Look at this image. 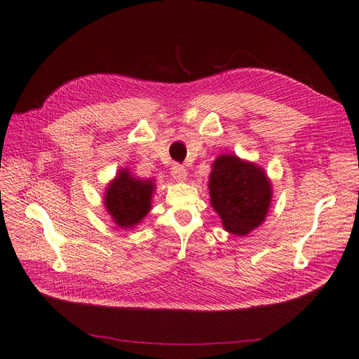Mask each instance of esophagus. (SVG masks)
Wrapping results in <instances>:
<instances>
[{"label":"esophagus","instance_id":"esophagus-1","mask_svg":"<svg viewBox=\"0 0 359 359\" xmlns=\"http://www.w3.org/2000/svg\"><path fill=\"white\" fill-rule=\"evenodd\" d=\"M170 175H172V178H174L175 181L184 182L185 180H187V170H185L180 165H175L174 168H172V170H170Z\"/></svg>","mask_w":359,"mask_h":359}]
</instances>
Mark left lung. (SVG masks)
<instances>
[{
    "instance_id": "left-lung-1",
    "label": "left lung",
    "mask_w": 359,
    "mask_h": 359,
    "mask_svg": "<svg viewBox=\"0 0 359 359\" xmlns=\"http://www.w3.org/2000/svg\"><path fill=\"white\" fill-rule=\"evenodd\" d=\"M208 189L222 227L238 236L263 224L273 196L264 169L236 154H221L214 160Z\"/></svg>"
}]
</instances>
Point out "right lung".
<instances>
[{
	"label": "right lung",
	"mask_w": 359,
	"mask_h": 359,
	"mask_svg": "<svg viewBox=\"0 0 359 359\" xmlns=\"http://www.w3.org/2000/svg\"><path fill=\"white\" fill-rule=\"evenodd\" d=\"M156 182L135 177L129 168L120 169L104 191V205L118 229H135L151 209Z\"/></svg>",
	"instance_id": "add662e5"
}]
</instances>
